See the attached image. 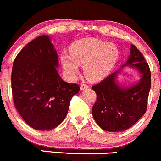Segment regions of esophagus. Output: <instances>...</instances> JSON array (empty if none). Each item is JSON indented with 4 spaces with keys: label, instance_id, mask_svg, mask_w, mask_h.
<instances>
[{
    "label": "esophagus",
    "instance_id": "34e87169",
    "mask_svg": "<svg viewBox=\"0 0 161 161\" xmlns=\"http://www.w3.org/2000/svg\"><path fill=\"white\" fill-rule=\"evenodd\" d=\"M89 87V85L88 84H87L86 83H82V84H80V90L81 91H84L85 90V89H87Z\"/></svg>",
    "mask_w": 161,
    "mask_h": 161
}]
</instances>
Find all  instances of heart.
I'll return each instance as SVG.
<instances>
[{
    "instance_id": "1",
    "label": "heart",
    "mask_w": 161,
    "mask_h": 161,
    "mask_svg": "<svg viewBox=\"0 0 161 161\" xmlns=\"http://www.w3.org/2000/svg\"><path fill=\"white\" fill-rule=\"evenodd\" d=\"M70 56L64 54L60 60L66 74L74 77L79 71V65L92 80H99L109 74L119 58L115 45L95 39L77 41L69 48Z\"/></svg>"
}]
</instances>
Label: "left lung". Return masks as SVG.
<instances>
[{
	"label": "left lung",
	"instance_id": "left-lung-1",
	"mask_svg": "<svg viewBox=\"0 0 161 161\" xmlns=\"http://www.w3.org/2000/svg\"><path fill=\"white\" fill-rule=\"evenodd\" d=\"M136 69L141 77L138 83L123 87L117 82L120 68L92 86L97 94V101L92 108L96 123L108 132H121L133 125L145 114L147 99L151 87V74L148 64L134 45L130 55L122 67Z\"/></svg>",
	"mask_w": 161,
	"mask_h": 161
}]
</instances>
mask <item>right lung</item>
<instances>
[{"label": "right lung", "instance_id": "1", "mask_svg": "<svg viewBox=\"0 0 161 161\" xmlns=\"http://www.w3.org/2000/svg\"><path fill=\"white\" fill-rule=\"evenodd\" d=\"M58 66V55L48 36L29 42L13 63L14 104L25 122L36 130L58 126L67 116L72 97L80 91L77 84L63 80Z\"/></svg>", "mask_w": 161, "mask_h": 161}]
</instances>
